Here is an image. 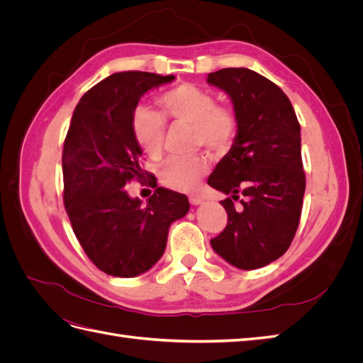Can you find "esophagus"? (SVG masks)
<instances>
[{
  "label": "esophagus",
  "mask_w": 363,
  "mask_h": 363,
  "mask_svg": "<svg viewBox=\"0 0 363 363\" xmlns=\"http://www.w3.org/2000/svg\"><path fill=\"white\" fill-rule=\"evenodd\" d=\"M204 201V199L201 195H199V194H194V195H191L189 196V203L192 204V206H199V204H201Z\"/></svg>",
  "instance_id": "1"
}]
</instances>
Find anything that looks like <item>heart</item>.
Masks as SVG:
<instances>
[{
	"instance_id": "1",
	"label": "heart",
	"mask_w": 363,
	"mask_h": 363,
	"mask_svg": "<svg viewBox=\"0 0 363 363\" xmlns=\"http://www.w3.org/2000/svg\"><path fill=\"white\" fill-rule=\"evenodd\" d=\"M162 115L147 106H138L131 116V131L142 151L159 157L164 133L165 119L174 124L191 125L192 144L223 151L233 144L238 133V118L228 107L218 106L216 98L200 86L183 83L159 96ZM207 171L203 155L172 156L160 164V180L175 191H189Z\"/></svg>"
}]
</instances>
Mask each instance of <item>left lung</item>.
Listing matches in <instances>:
<instances>
[{
	"mask_svg": "<svg viewBox=\"0 0 363 363\" xmlns=\"http://www.w3.org/2000/svg\"><path fill=\"white\" fill-rule=\"evenodd\" d=\"M233 103L238 133L207 179L227 196L228 221L211 240L216 255L239 269H257L289 248L300 224L306 175L301 133L294 107L277 84L247 68L207 75ZM245 195L243 207L233 200Z\"/></svg>",
	"mask_w": 363,
	"mask_h": 363,
	"instance_id": "1",
	"label": "left lung"
}]
</instances>
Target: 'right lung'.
<instances>
[{"instance_id":"right-lung-1","label":"right lung","mask_w":363,"mask_h":363,"mask_svg":"<svg viewBox=\"0 0 363 363\" xmlns=\"http://www.w3.org/2000/svg\"><path fill=\"white\" fill-rule=\"evenodd\" d=\"M174 75H108L77 104L63 144V201L86 256L113 277H136L157 263L169 225L189 212L188 196L157 188L147 204L124 186L142 179V150L131 131L140 96Z\"/></svg>"}]
</instances>
